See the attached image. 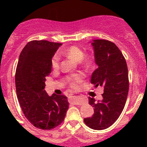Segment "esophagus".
Wrapping results in <instances>:
<instances>
[{
    "mask_svg": "<svg viewBox=\"0 0 147 147\" xmlns=\"http://www.w3.org/2000/svg\"><path fill=\"white\" fill-rule=\"evenodd\" d=\"M79 97V95H77V94H71V96H69V100L71 102L74 103L75 105H82V102L79 101V100L77 99V97Z\"/></svg>",
    "mask_w": 147,
    "mask_h": 147,
    "instance_id": "obj_1",
    "label": "esophagus"
}]
</instances>
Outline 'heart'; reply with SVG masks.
<instances>
[{
    "label": "heart",
    "mask_w": 147,
    "mask_h": 147,
    "mask_svg": "<svg viewBox=\"0 0 147 147\" xmlns=\"http://www.w3.org/2000/svg\"><path fill=\"white\" fill-rule=\"evenodd\" d=\"M61 54L67 57H70L72 58L75 59L77 61H80V63L83 65L87 66L90 64L91 60L89 57H83L84 55V53L83 50L80 47L76 45H72L67 47L61 51ZM60 63V57L57 54L54 55L51 59V65L54 69L58 68ZM82 74L78 73L73 74L72 75H69L66 78V81L68 84L70 85V87H75L77 84L79 83L82 80Z\"/></svg>",
    "instance_id": "b5f03b06"
}]
</instances>
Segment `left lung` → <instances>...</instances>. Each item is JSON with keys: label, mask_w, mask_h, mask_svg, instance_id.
<instances>
[{"label": "left lung", "mask_w": 147, "mask_h": 147, "mask_svg": "<svg viewBox=\"0 0 147 147\" xmlns=\"http://www.w3.org/2000/svg\"><path fill=\"white\" fill-rule=\"evenodd\" d=\"M97 68L93 72L91 83L104 87L102 101L89 97L94 107V115L84 118L87 127L102 130L112 126L122 112L129 92L128 69L121 52L114 42L107 40H94L92 42Z\"/></svg>", "instance_id": "obj_1"}]
</instances>
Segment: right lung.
Segmentation results:
<instances>
[{"instance_id":"add662e5","label":"right lung","mask_w":147,"mask_h":147,"mask_svg":"<svg viewBox=\"0 0 147 147\" xmlns=\"http://www.w3.org/2000/svg\"><path fill=\"white\" fill-rule=\"evenodd\" d=\"M61 45L47 40L30 41L20 53L16 67V93L22 110L34 127L42 130L60 125L69 108L66 96H49L44 90L46 77L51 73V59Z\"/></svg>"}]
</instances>
